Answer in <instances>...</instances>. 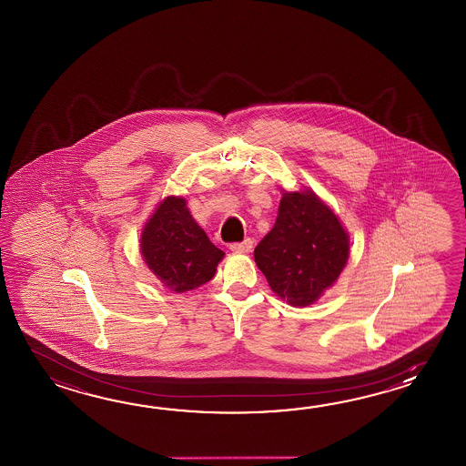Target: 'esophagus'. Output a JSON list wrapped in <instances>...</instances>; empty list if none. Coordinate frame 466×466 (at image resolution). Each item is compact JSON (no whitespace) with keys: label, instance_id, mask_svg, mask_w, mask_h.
Here are the masks:
<instances>
[{"label":"esophagus","instance_id":"esophagus-1","mask_svg":"<svg viewBox=\"0 0 466 466\" xmlns=\"http://www.w3.org/2000/svg\"><path fill=\"white\" fill-rule=\"evenodd\" d=\"M229 249H231L233 253H249V251L253 249V239L247 238V239L241 241V243H231Z\"/></svg>","mask_w":466,"mask_h":466}]
</instances>
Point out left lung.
<instances>
[{"label": "left lung", "mask_w": 466, "mask_h": 466, "mask_svg": "<svg viewBox=\"0 0 466 466\" xmlns=\"http://www.w3.org/2000/svg\"><path fill=\"white\" fill-rule=\"evenodd\" d=\"M350 255L341 219L313 189H281L275 227L255 248L271 291L288 305H313L337 283Z\"/></svg>", "instance_id": "obj_1"}]
</instances>
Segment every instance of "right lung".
<instances>
[{
  "label": "right lung",
  "mask_w": 466,
  "mask_h": 466,
  "mask_svg": "<svg viewBox=\"0 0 466 466\" xmlns=\"http://www.w3.org/2000/svg\"><path fill=\"white\" fill-rule=\"evenodd\" d=\"M145 265L171 293H187L208 283L225 253L193 218L183 197L161 199L141 229Z\"/></svg>",
  "instance_id": "add662e5"
}]
</instances>
